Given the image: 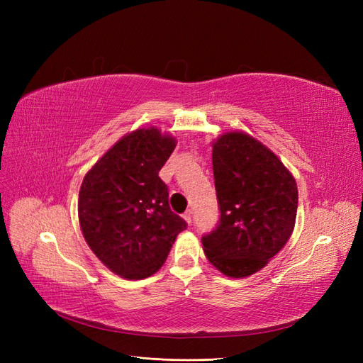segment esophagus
<instances>
[{
	"mask_svg": "<svg viewBox=\"0 0 363 363\" xmlns=\"http://www.w3.org/2000/svg\"><path fill=\"white\" fill-rule=\"evenodd\" d=\"M183 218L186 219V223H188V224H192V211H191V208H189V211H186V212H184Z\"/></svg>",
	"mask_w": 363,
	"mask_h": 363,
	"instance_id": "obj_1",
	"label": "esophagus"
}]
</instances>
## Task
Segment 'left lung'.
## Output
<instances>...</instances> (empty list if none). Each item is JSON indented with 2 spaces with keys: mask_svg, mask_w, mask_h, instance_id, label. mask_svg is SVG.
Returning <instances> with one entry per match:
<instances>
[{
  "mask_svg": "<svg viewBox=\"0 0 363 363\" xmlns=\"http://www.w3.org/2000/svg\"><path fill=\"white\" fill-rule=\"evenodd\" d=\"M219 221L201 242L212 265L228 277L257 272L292 235L298 191L279 157L245 133L213 144Z\"/></svg>",
  "mask_w": 363,
  "mask_h": 363,
  "instance_id": "8db88e82",
  "label": "left lung"
}]
</instances>
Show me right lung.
Returning <instances> with one entry per match:
<instances>
[{
    "mask_svg": "<svg viewBox=\"0 0 363 363\" xmlns=\"http://www.w3.org/2000/svg\"><path fill=\"white\" fill-rule=\"evenodd\" d=\"M175 139L157 128L133 131L86 174L79 194V219L87 245L121 277L145 279L167 260L175 238L188 227L169 207L159 171Z\"/></svg>",
    "mask_w": 363,
    "mask_h": 363,
    "instance_id": "1",
    "label": "right lung"
}]
</instances>
